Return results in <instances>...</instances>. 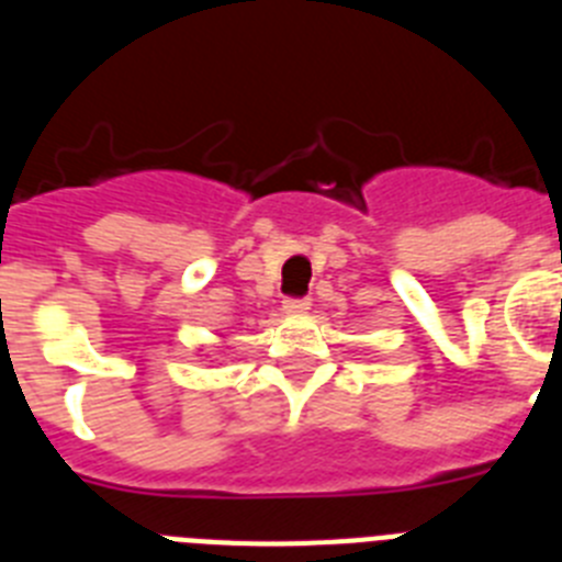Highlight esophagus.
<instances>
[{
    "instance_id": "esophagus-1",
    "label": "esophagus",
    "mask_w": 562,
    "mask_h": 562,
    "mask_svg": "<svg viewBox=\"0 0 562 562\" xmlns=\"http://www.w3.org/2000/svg\"><path fill=\"white\" fill-rule=\"evenodd\" d=\"M312 306L310 297H284V312L286 315H304Z\"/></svg>"
}]
</instances>
